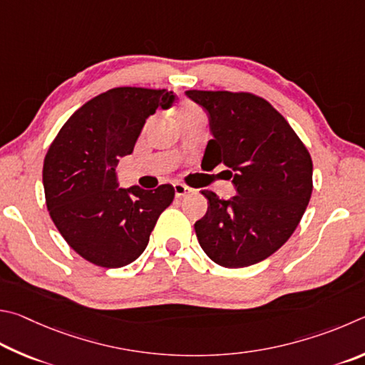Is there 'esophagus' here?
<instances>
[{"label": "esophagus", "instance_id": "esophagus-1", "mask_svg": "<svg viewBox=\"0 0 365 365\" xmlns=\"http://www.w3.org/2000/svg\"><path fill=\"white\" fill-rule=\"evenodd\" d=\"M173 187H175V195L179 197V199L192 190V189H189L187 186H184V184H181V182H175V184H173Z\"/></svg>", "mask_w": 365, "mask_h": 365}]
</instances>
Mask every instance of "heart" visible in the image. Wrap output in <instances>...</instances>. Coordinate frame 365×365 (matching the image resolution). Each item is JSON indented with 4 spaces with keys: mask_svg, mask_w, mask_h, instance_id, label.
Instances as JSON below:
<instances>
[{
    "mask_svg": "<svg viewBox=\"0 0 365 365\" xmlns=\"http://www.w3.org/2000/svg\"><path fill=\"white\" fill-rule=\"evenodd\" d=\"M197 112H200L199 108L197 107H194V106H186V107H182L181 110L178 112V118L179 117H182V115H189V113H197Z\"/></svg>",
    "mask_w": 365,
    "mask_h": 365,
    "instance_id": "obj_1",
    "label": "heart"
}]
</instances>
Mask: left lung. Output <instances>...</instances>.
Returning a JSON list of instances; mask_svg holds the SVG:
<instances>
[{
	"label": "left lung",
	"mask_w": 365,
	"mask_h": 365,
	"mask_svg": "<svg viewBox=\"0 0 365 365\" xmlns=\"http://www.w3.org/2000/svg\"><path fill=\"white\" fill-rule=\"evenodd\" d=\"M208 115L202 165L225 163L235 194L212 190L205 216L194 225L197 239L216 264L245 267L277 252L295 231L312 192V160L282 115L250 93L186 91Z\"/></svg>",
	"instance_id": "8db88e82"
}]
</instances>
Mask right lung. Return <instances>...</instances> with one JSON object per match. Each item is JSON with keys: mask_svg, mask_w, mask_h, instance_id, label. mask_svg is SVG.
<instances>
[{"mask_svg": "<svg viewBox=\"0 0 365 365\" xmlns=\"http://www.w3.org/2000/svg\"><path fill=\"white\" fill-rule=\"evenodd\" d=\"M175 101L166 89H108L81 106L51 144L43 166L51 220L89 263L112 269L138 259L175 199L171 184L121 189L115 171L133 152L145 120Z\"/></svg>", "mask_w": 365, "mask_h": 365, "instance_id": "1", "label": "right lung"}]
</instances>
